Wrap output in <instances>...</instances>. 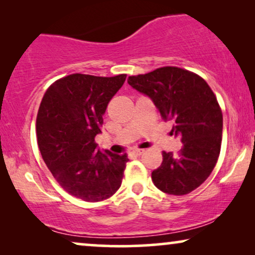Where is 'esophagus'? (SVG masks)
<instances>
[{
	"instance_id": "34e87169",
	"label": "esophagus",
	"mask_w": 255,
	"mask_h": 255,
	"mask_svg": "<svg viewBox=\"0 0 255 255\" xmlns=\"http://www.w3.org/2000/svg\"><path fill=\"white\" fill-rule=\"evenodd\" d=\"M132 154L133 155H135V156H138V155H141L142 153H144V149H140V148H134V149H132Z\"/></svg>"
}]
</instances>
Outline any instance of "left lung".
<instances>
[{"mask_svg":"<svg viewBox=\"0 0 255 255\" xmlns=\"http://www.w3.org/2000/svg\"><path fill=\"white\" fill-rule=\"evenodd\" d=\"M128 83L151 99L170 134L183 142L177 155L162 152V163L152 172L155 187L169 195L189 194L210 175L221 152L223 115L214 92L201 76L177 67H161L128 76Z\"/></svg>","mask_w":255,"mask_h":255,"instance_id":"obj_1","label":"left lung"}]
</instances>
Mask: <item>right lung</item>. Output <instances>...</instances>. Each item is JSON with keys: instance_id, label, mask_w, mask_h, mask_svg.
Wrapping results in <instances>:
<instances>
[{"instance_id": "obj_1", "label": "right lung", "mask_w": 255, "mask_h": 255, "mask_svg": "<svg viewBox=\"0 0 255 255\" xmlns=\"http://www.w3.org/2000/svg\"><path fill=\"white\" fill-rule=\"evenodd\" d=\"M125 79L72 74L50 86L41 100L36 125L41 156L59 184L83 201L107 200L122 184L128 155L102 152L95 137Z\"/></svg>"}]
</instances>
